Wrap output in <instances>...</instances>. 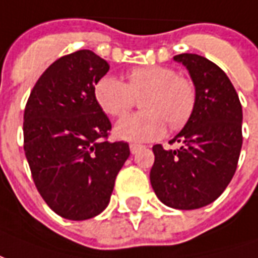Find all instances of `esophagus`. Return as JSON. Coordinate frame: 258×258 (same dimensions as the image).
<instances>
[{
    "instance_id": "obj_1",
    "label": "esophagus",
    "mask_w": 258,
    "mask_h": 258,
    "mask_svg": "<svg viewBox=\"0 0 258 258\" xmlns=\"http://www.w3.org/2000/svg\"><path fill=\"white\" fill-rule=\"evenodd\" d=\"M129 148H131L132 154H136L139 150H142L143 146H140V144H131V146H129Z\"/></svg>"
}]
</instances>
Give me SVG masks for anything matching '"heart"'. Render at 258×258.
I'll use <instances>...</instances> for the list:
<instances>
[{
    "instance_id": "obj_1",
    "label": "heart",
    "mask_w": 258,
    "mask_h": 258,
    "mask_svg": "<svg viewBox=\"0 0 258 258\" xmlns=\"http://www.w3.org/2000/svg\"><path fill=\"white\" fill-rule=\"evenodd\" d=\"M143 94L140 104L144 111L125 116L115 125L116 137L122 140H157L166 131V122L177 131L189 121L197 103L192 82L166 66L135 67L127 71L126 82L103 75L93 88L96 103L110 116L123 115Z\"/></svg>"
}]
</instances>
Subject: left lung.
I'll return each instance as SVG.
<instances>
[{
	"label": "left lung",
	"mask_w": 258,
	"mask_h": 258,
	"mask_svg": "<svg viewBox=\"0 0 258 258\" xmlns=\"http://www.w3.org/2000/svg\"><path fill=\"white\" fill-rule=\"evenodd\" d=\"M173 59L188 70L197 103L183 131L170 140L181 147H152L150 180L162 204L192 210L216 201L234 177L242 148V106L227 74L213 61L195 53Z\"/></svg>",
	"instance_id": "8db88e82"
}]
</instances>
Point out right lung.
Here are the masks:
<instances>
[{
  "instance_id": "obj_1",
  "label": "right lung",
  "mask_w": 258,
  "mask_h": 258,
  "mask_svg": "<svg viewBox=\"0 0 258 258\" xmlns=\"http://www.w3.org/2000/svg\"><path fill=\"white\" fill-rule=\"evenodd\" d=\"M108 70L92 50L66 54L39 77L24 108V154L34 184L64 219L100 214L131 155L127 143L107 142L111 122L93 95Z\"/></svg>"
}]
</instances>
